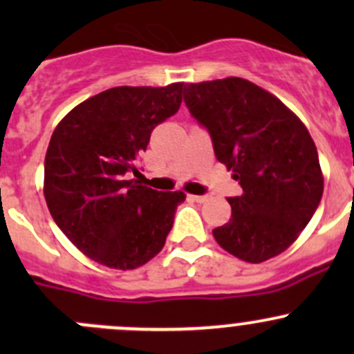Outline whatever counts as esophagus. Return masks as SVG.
<instances>
[{"label":"esophagus","mask_w":354,"mask_h":354,"mask_svg":"<svg viewBox=\"0 0 354 354\" xmlns=\"http://www.w3.org/2000/svg\"><path fill=\"white\" fill-rule=\"evenodd\" d=\"M190 198L194 200V202L202 203V202H205V200H207V195H190Z\"/></svg>","instance_id":"1"}]
</instances>
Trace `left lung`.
Masks as SVG:
<instances>
[{
    "label": "left lung",
    "mask_w": 354,
    "mask_h": 354,
    "mask_svg": "<svg viewBox=\"0 0 354 354\" xmlns=\"http://www.w3.org/2000/svg\"><path fill=\"white\" fill-rule=\"evenodd\" d=\"M185 104L217 160L243 188L231 219L212 231L250 263L279 255L305 230L324 194L317 147L305 124L272 94L238 77L185 85Z\"/></svg>",
    "instance_id": "left-lung-1"
}]
</instances>
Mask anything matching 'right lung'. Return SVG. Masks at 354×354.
I'll return each instance as SVG.
<instances>
[{
	"instance_id": "add662e5",
	"label": "right lung",
	"mask_w": 354,
	"mask_h": 354,
	"mask_svg": "<svg viewBox=\"0 0 354 354\" xmlns=\"http://www.w3.org/2000/svg\"><path fill=\"white\" fill-rule=\"evenodd\" d=\"M183 84L114 87L73 108L44 160V197L68 240L95 262L130 270L162 250L183 192L138 180L152 130L178 113Z\"/></svg>"
}]
</instances>
